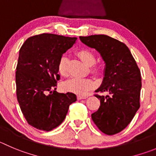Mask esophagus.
Masks as SVG:
<instances>
[{"label":"esophagus","instance_id":"esophagus-1","mask_svg":"<svg viewBox=\"0 0 156 156\" xmlns=\"http://www.w3.org/2000/svg\"><path fill=\"white\" fill-rule=\"evenodd\" d=\"M85 98H87V96H83V95H78V99H85Z\"/></svg>","mask_w":156,"mask_h":156}]
</instances>
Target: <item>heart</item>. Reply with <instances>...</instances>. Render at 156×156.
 I'll list each match as a JSON object with an SVG mask.
<instances>
[{
  "instance_id": "heart-1",
  "label": "heart",
  "mask_w": 156,
  "mask_h": 156,
  "mask_svg": "<svg viewBox=\"0 0 156 156\" xmlns=\"http://www.w3.org/2000/svg\"><path fill=\"white\" fill-rule=\"evenodd\" d=\"M77 54L81 60L88 66H91L95 62V57L89 50L82 49L78 51ZM68 59L66 55H62L58 62V72L62 76H66L68 75ZM63 87L64 89L67 91L75 93L80 95H85L95 87V82L91 78L75 77L66 81Z\"/></svg>"
}]
</instances>
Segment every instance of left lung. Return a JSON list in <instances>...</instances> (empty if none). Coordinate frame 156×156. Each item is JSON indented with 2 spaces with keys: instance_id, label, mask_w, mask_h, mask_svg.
I'll list each match as a JSON object with an SVG mask.
<instances>
[{
  "instance_id": "1",
  "label": "left lung",
  "mask_w": 156,
  "mask_h": 156,
  "mask_svg": "<svg viewBox=\"0 0 156 156\" xmlns=\"http://www.w3.org/2000/svg\"><path fill=\"white\" fill-rule=\"evenodd\" d=\"M82 43L98 51L105 63L104 78L95 92L107 91L98 110L91 114L97 127L108 135L126 129L140 107L141 72L129 48L104 34L79 37Z\"/></svg>"
}]
</instances>
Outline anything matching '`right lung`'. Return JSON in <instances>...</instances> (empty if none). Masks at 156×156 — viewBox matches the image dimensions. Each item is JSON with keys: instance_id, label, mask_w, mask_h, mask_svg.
I'll list each match as a JSON object with an SVG mask.
<instances>
[{"instance_id": "obj_1", "label": "right lung", "mask_w": 156, "mask_h": 156, "mask_svg": "<svg viewBox=\"0 0 156 156\" xmlns=\"http://www.w3.org/2000/svg\"><path fill=\"white\" fill-rule=\"evenodd\" d=\"M76 40L44 33L28 37L19 51L17 101L27 123L39 130L49 132L62 124L69 105L77 100L73 93L55 91L60 79L58 62Z\"/></svg>"}]
</instances>
